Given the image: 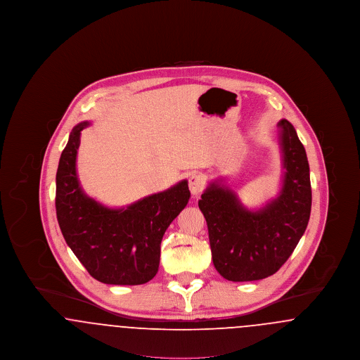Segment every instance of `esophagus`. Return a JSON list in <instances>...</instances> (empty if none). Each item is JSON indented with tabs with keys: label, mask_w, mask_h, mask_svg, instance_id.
I'll use <instances>...</instances> for the list:
<instances>
[{
	"label": "esophagus",
	"mask_w": 360,
	"mask_h": 360,
	"mask_svg": "<svg viewBox=\"0 0 360 360\" xmlns=\"http://www.w3.org/2000/svg\"><path fill=\"white\" fill-rule=\"evenodd\" d=\"M205 188V178L202 174L200 172H194L191 174V176L188 178V188L191 191L193 195H200L202 193V190Z\"/></svg>",
	"instance_id": "1"
}]
</instances>
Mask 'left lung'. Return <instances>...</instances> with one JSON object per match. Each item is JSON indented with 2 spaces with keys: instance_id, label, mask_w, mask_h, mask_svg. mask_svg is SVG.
Here are the masks:
<instances>
[{
  "instance_id": "8db88e82",
  "label": "left lung",
  "mask_w": 360,
  "mask_h": 360,
  "mask_svg": "<svg viewBox=\"0 0 360 360\" xmlns=\"http://www.w3.org/2000/svg\"><path fill=\"white\" fill-rule=\"evenodd\" d=\"M276 128L285 174L275 198L250 210L220 179L210 182L198 201L207 224L213 264L232 282L275 274L308 226L311 188L307 153L289 121H279Z\"/></svg>"
}]
</instances>
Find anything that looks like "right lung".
Returning <instances> with one entry per match:
<instances>
[{"mask_svg": "<svg viewBox=\"0 0 360 360\" xmlns=\"http://www.w3.org/2000/svg\"><path fill=\"white\" fill-rule=\"evenodd\" d=\"M79 122L70 134L56 172V217L71 251L94 279L106 285H143L154 278L160 241L188 205V181L136 202L110 209L87 197L77 175Z\"/></svg>", "mask_w": 360, "mask_h": 360, "instance_id": "add662e5", "label": "right lung"}]
</instances>
